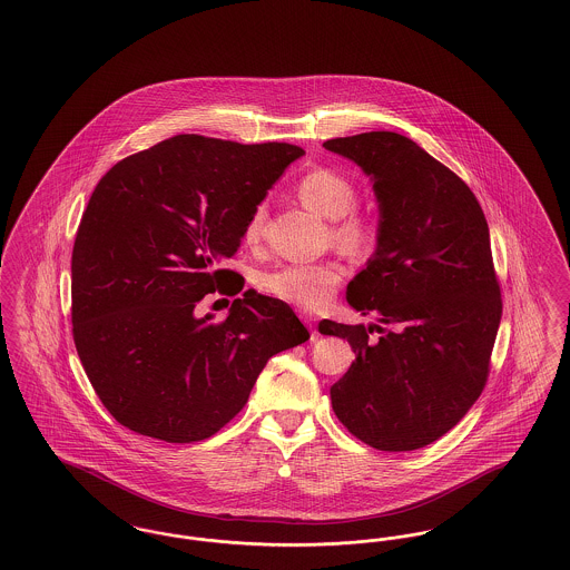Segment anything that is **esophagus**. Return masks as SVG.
<instances>
[{"label": "esophagus", "mask_w": 570, "mask_h": 570, "mask_svg": "<svg viewBox=\"0 0 570 570\" xmlns=\"http://www.w3.org/2000/svg\"><path fill=\"white\" fill-rule=\"evenodd\" d=\"M303 322L309 326V331H312V340H316V316H312V314H303Z\"/></svg>", "instance_id": "34e87169"}]
</instances>
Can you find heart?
Listing matches in <instances>:
<instances>
[{
    "label": "heart",
    "mask_w": 570,
    "mask_h": 570,
    "mask_svg": "<svg viewBox=\"0 0 570 570\" xmlns=\"http://www.w3.org/2000/svg\"><path fill=\"white\" fill-rule=\"evenodd\" d=\"M296 199L322 218L331 220V242L352 258H366L373 254L382 225L373 209L356 205L358 186L333 167H314L305 171L295 184ZM267 220V207H252L244 225V244L256 248L263 239ZM345 269L340 261L296 263L282 265L256 275V288L298 309H324L342 288Z\"/></svg>",
    "instance_id": "b5f03b06"
}]
</instances>
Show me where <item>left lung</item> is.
I'll return each mask as SVG.
<instances>
[{
	"instance_id": "1",
	"label": "left lung",
	"mask_w": 570,
	"mask_h": 570,
	"mask_svg": "<svg viewBox=\"0 0 570 570\" xmlns=\"http://www.w3.org/2000/svg\"><path fill=\"white\" fill-rule=\"evenodd\" d=\"M324 148L365 169L382 214L377 250L347 284V303L382 324L320 322L356 352L331 387L333 411L375 450H417L454 429L490 375L502 298L488 223L464 180L410 137L371 131Z\"/></svg>"
}]
</instances>
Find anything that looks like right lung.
Listing matches in <instances>:
<instances>
[{"label": "right lung", "instance_id": "1", "mask_svg": "<svg viewBox=\"0 0 570 570\" xmlns=\"http://www.w3.org/2000/svg\"><path fill=\"white\" fill-rule=\"evenodd\" d=\"M303 148L176 136L118 160L92 190L71 252V333L92 387L122 426L167 443L218 433L267 361L307 342L291 305L244 293L227 318H197L220 269Z\"/></svg>", "mask_w": 570, "mask_h": 570}]
</instances>
